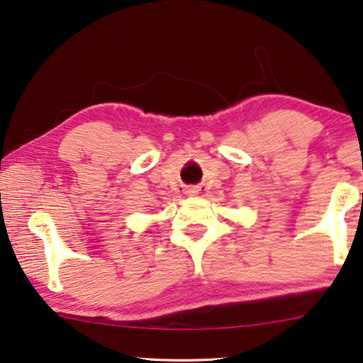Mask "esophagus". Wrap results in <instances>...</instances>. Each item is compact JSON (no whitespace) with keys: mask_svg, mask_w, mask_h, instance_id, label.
Returning <instances> with one entry per match:
<instances>
[{"mask_svg":"<svg viewBox=\"0 0 363 363\" xmlns=\"http://www.w3.org/2000/svg\"><path fill=\"white\" fill-rule=\"evenodd\" d=\"M187 194H189V196H196L197 189H196V187H189V189H187Z\"/></svg>","mask_w":363,"mask_h":363,"instance_id":"obj_1","label":"esophagus"}]
</instances>
